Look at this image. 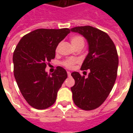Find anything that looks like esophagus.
Instances as JSON below:
<instances>
[{
    "instance_id": "esophagus-1",
    "label": "esophagus",
    "mask_w": 133,
    "mask_h": 133,
    "mask_svg": "<svg viewBox=\"0 0 133 133\" xmlns=\"http://www.w3.org/2000/svg\"><path fill=\"white\" fill-rule=\"evenodd\" d=\"M67 74H68V76H70V75H71V73H70V72H69V71H68V72H67Z\"/></svg>"
}]
</instances>
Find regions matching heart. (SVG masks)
Returning a JSON list of instances; mask_svg holds the SVG:
<instances>
[{"mask_svg": "<svg viewBox=\"0 0 133 133\" xmlns=\"http://www.w3.org/2000/svg\"><path fill=\"white\" fill-rule=\"evenodd\" d=\"M70 41H71V43L75 48H79V47L83 48V47L84 46V44H85L83 38L80 35H75L72 36L70 38ZM58 47H57L56 50H58ZM76 63H77V60H75L74 58H69V59H67L65 61H63L61 64L65 68L70 69V68H72Z\"/></svg>", "mask_w": 133, "mask_h": 133, "instance_id": "heart-1", "label": "heart"}]
</instances>
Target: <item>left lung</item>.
<instances>
[{
	"instance_id": "obj_1",
	"label": "left lung",
	"mask_w": 133,
	"mask_h": 133,
	"mask_svg": "<svg viewBox=\"0 0 133 133\" xmlns=\"http://www.w3.org/2000/svg\"><path fill=\"white\" fill-rule=\"evenodd\" d=\"M86 38L89 52L81 70H90L88 78L71 73L75 85L71 88L73 102L84 110H92L103 104L111 92L117 78L118 55L113 41L104 31L90 25L70 29Z\"/></svg>"
}]
</instances>
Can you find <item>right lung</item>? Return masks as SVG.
Listing matches in <instances>:
<instances>
[{"mask_svg":"<svg viewBox=\"0 0 133 133\" xmlns=\"http://www.w3.org/2000/svg\"><path fill=\"white\" fill-rule=\"evenodd\" d=\"M70 32L68 28L37 29L25 35L14 50V77L22 95L34 108L44 110L52 105L68 77L62 67H57L50 76L45 69L55 58L58 43Z\"/></svg>","mask_w":133,"mask_h":133,"instance_id":"right-lung-1","label":"right lung"}]
</instances>
